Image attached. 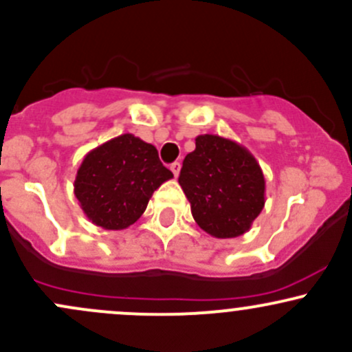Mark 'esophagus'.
<instances>
[{"label":"esophagus","mask_w":352,"mask_h":352,"mask_svg":"<svg viewBox=\"0 0 352 352\" xmlns=\"http://www.w3.org/2000/svg\"><path fill=\"white\" fill-rule=\"evenodd\" d=\"M180 166H182V165H180L179 162H173V164L170 165V170H172L173 175H175V177H179V173H180Z\"/></svg>","instance_id":"34e87169"}]
</instances>
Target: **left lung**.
<instances>
[{
    "mask_svg": "<svg viewBox=\"0 0 352 352\" xmlns=\"http://www.w3.org/2000/svg\"><path fill=\"white\" fill-rule=\"evenodd\" d=\"M179 184L199 228L212 238L250 231L265 207V175L248 148L219 135H199Z\"/></svg>",
    "mask_w": 352,
    "mask_h": 352,
    "instance_id": "left-lung-1",
    "label": "left lung"
}]
</instances>
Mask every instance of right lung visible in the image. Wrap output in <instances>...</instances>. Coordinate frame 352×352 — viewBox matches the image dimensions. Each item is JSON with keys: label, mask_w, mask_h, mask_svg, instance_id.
Listing matches in <instances>:
<instances>
[{"label": "right lung", "mask_w": 352, "mask_h": 352, "mask_svg": "<svg viewBox=\"0 0 352 352\" xmlns=\"http://www.w3.org/2000/svg\"><path fill=\"white\" fill-rule=\"evenodd\" d=\"M172 177L157 148L126 133L84 157L74 194L92 224L121 231L142 217L153 192Z\"/></svg>", "instance_id": "1"}]
</instances>
